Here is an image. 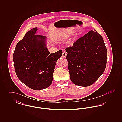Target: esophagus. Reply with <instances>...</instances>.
Returning a JSON list of instances; mask_svg holds the SVG:
<instances>
[{
  "label": "esophagus",
  "instance_id": "1",
  "mask_svg": "<svg viewBox=\"0 0 122 122\" xmlns=\"http://www.w3.org/2000/svg\"><path fill=\"white\" fill-rule=\"evenodd\" d=\"M66 56H67V53L66 52H63V54H62V57L64 58H65L66 57Z\"/></svg>",
  "mask_w": 122,
  "mask_h": 122
}]
</instances>
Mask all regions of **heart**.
Returning <instances> with one entry per match:
<instances>
[{"mask_svg": "<svg viewBox=\"0 0 122 122\" xmlns=\"http://www.w3.org/2000/svg\"><path fill=\"white\" fill-rule=\"evenodd\" d=\"M70 36V34L69 33H65V34H64L63 36V37L64 38H69Z\"/></svg>", "mask_w": 122, "mask_h": 122, "instance_id": "1", "label": "heart"}]
</instances>
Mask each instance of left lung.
Instances as JSON below:
<instances>
[{"instance_id": "obj_1", "label": "left lung", "mask_w": 122, "mask_h": 122, "mask_svg": "<svg viewBox=\"0 0 122 122\" xmlns=\"http://www.w3.org/2000/svg\"><path fill=\"white\" fill-rule=\"evenodd\" d=\"M70 79L76 85H92L104 72L107 50L102 36L91 30L66 48Z\"/></svg>"}]
</instances>
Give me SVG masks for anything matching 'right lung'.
<instances>
[{
	"label": "right lung",
	"mask_w": 122,
	"mask_h": 122,
	"mask_svg": "<svg viewBox=\"0 0 122 122\" xmlns=\"http://www.w3.org/2000/svg\"><path fill=\"white\" fill-rule=\"evenodd\" d=\"M37 27L30 30L19 41L13 54V61L19 79L29 88L40 90L49 87L57 60L63 52L50 53L46 37L36 35Z\"/></svg>",
	"instance_id": "obj_1"
}]
</instances>
